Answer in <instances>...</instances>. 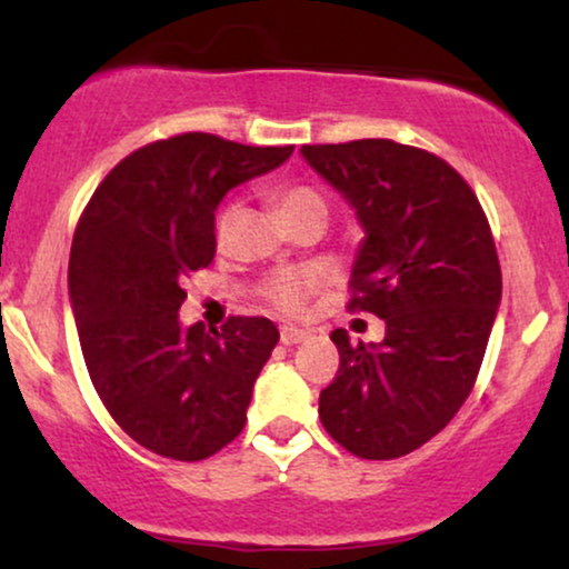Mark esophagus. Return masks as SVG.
Segmentation results:
<instances>
[{
  "label": "esophagus",
  "instance_id": "1",
  "mask_svg": "<svg viewBox=\"0 0 569 569\" xmlns=\"http://www.w3.org/2000/svg\"><path fill=\"white\" fill-rule=\"evenodd\" d=\"M307 337H310V331L297 329V326H283V329H280V342L283 345H299L305 342Z\"/></svg>",
  "mask_w": 569,
  "mask_h": 569
}]
</instances>
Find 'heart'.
I'll list each match as a JSON object with an SVG mask.
<instances>
[{
	"mask_svg": "<svg viewBox=\"0 0 569 569\" xmlns=\"http://www.w3.org/2000/svg\"><path fill=\"white\" fill-rule=\"evenodd\" d=\"M276 202H278V213L283 219H289L299 211H323L326 213V202L312 187H286V189H280V192L276 194ZM230 217H232L230 208L219 213V221H217V238L219 240L224 238L227 227H230ZM318 286H321V280H318L316 272H310V270H280V272H272V276L264 280L262 289H259V291H262V297L272 307H276V310L299 312L305 307L307 299L316 293Z\"/></svg>",
	"mask_w": 569,
	"mask_h": 569,
	"instance_id": "heart-1",
	"label": "heart"
}]
</instances>
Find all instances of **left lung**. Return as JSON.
<instances>
[{"label":"left lung","instance_id":"left-lung-1","mask_svg":"<svg viewBox=\"0 0 569 569\" xmlns=\"http://www.w3.org/2000/svg\"><path fill=\"white\" fill-rule=\"evenodd\" d=\"M302 158L367 232L348 307L385 321L377 345L331 331L339 371L318 415L348 452L393 460L447 428L479 375L502 293L489 221L468 181L426 149L361 139L307 143Z\"/></svg>","mask_w":569,"mask_h":569}]
</instances>
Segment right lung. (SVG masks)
<instances>
[{"mask_svg": "<svg viewBox=\"0 0 569 569\" xmlns=\"http://www.w3.org/2000/svg\"><path fill=\"white\" fill-rule=\"evenodd\" d=\"M291 152L181 133L117 162L82 211L69 299L84 367L117 426L149 452L206 460L246 426L276 323L238 316L221 331L181 329V280L213 262L221 198Z\"/></svg>", "mask_w": 569, "mask_h": 569, "instance_id": "obj_1", "label": "right lung"}]
</instances>
